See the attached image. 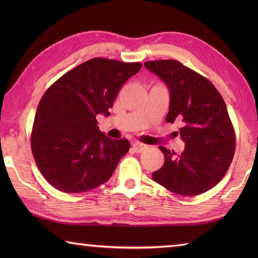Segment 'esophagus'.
I'll return each mask as SVG.
<instances>
[{
	"label": "esophagus",
	"mask_w": 258,
	"mask_h": 258,
	"mask_svg": "<svg viewBox=\"0 0 258 258\" xmlns=\"http://www.w3.org/2000/svg\"><path fill=\"white\" fill-rule=\"evenodd\" d=\"M132 148H133L134 152H142V151H145L147 149L148 146L143 145V143H141V142H134Z\"/></svg>",
	"instance_id": "esophagus-1"
}]
</instances>
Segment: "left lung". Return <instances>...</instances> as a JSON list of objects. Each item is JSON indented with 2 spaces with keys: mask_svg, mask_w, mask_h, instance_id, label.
Returning a JSON list of instances; mask_svg holds the SVG:
<instances>
[{
  "mask_svg": "<svg viewBox=\"0 0 258 258\" xmlns=\"http://www.w3.org/2000/svg\"><path fill=\"white\" fill-rule=\"evenodd\" d=\"M145 66L165 82L169 90L167 123L182 121L181 155L159 147L164 165L152 178L182 196H197L215 186L231 165L235 135L220 92L206 77L177 60L147 61Z\"/></svg>",
  "mask_w": 258,
  "mask_h": 258,
  "instance_id": "1",
  "label": "left lung"
}]
</instances>
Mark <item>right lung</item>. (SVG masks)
Listing matches in <instances>:
<instances>
[{"label":"right lung","instance_id":"obj_1","mask_svg":"<svg viewBox=\"0 0 258 258\" xmlns=\"http://www.w3.org/2000/svg\"><path fill=\"white\" fill-rule=\"evenodd\" d=\"M141 67L140 62L93 58L46 90L35 115L30 146L38 169L52 186L80 194L110 178L130 142L108 138L95 117L110 115L120 87Z\"/></svg>","mask_w":258,"mask_h":258}]
</instances>
